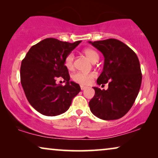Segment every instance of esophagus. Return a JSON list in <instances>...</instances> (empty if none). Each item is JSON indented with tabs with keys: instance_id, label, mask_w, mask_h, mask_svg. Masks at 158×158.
Segmentation results:
<instances>
[{
	"instance_id": "1",
	"label": "esophagus",
	"mask_w": 158,
	"mask_h": 158,
	"mask_svg": "<svg viewBox=\"0 0 158 158\" xmlns=\"http://www.w3.org/2000/svg\"><path fill=\"white\" fill-rule=\"evenodd\" d=\"M86 88V87L85 86H84V85H81V89L82 90H85Z\"/></svg>"
}]
</instances>
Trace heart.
<instances>
[{"mask_svg":"<svg viewBox=\"0 0 158 158\" xmlns=\"http://www.w3.org/2000/svg\"><path fill=\"white\" fill-rule=\"evenodd\" d=\"M83 52L87 57L89 58L90 61L94 62L98 61L99 55L96 50L93 49H85ZM74 54L70 52L66 55L64 60V65L69 70H73L74 68ZM96 76L95 73H83V72H77L73 75V81L75 83L81 84V85H88L91 83Z\"/></svg>","mask_w":158,"mask_h":158,"instance_id":"obj_1","label":"heart"}]
</instances>
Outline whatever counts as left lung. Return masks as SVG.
<instances>
[{
	"label": "left lung",
	"instance_id": "obj_1",
	"mask_svg": "<svg viewBox=\"0 0 158 158\" xmlns=\"http://www.w3.org/2000/svg\"><path fill=\"white\" fill-rule=\"evenodd\" d=\"M89 43L104 56L103 70L97 83H109L106 90L94 87L90 111L101 119H118L129 111L139 94L142 77L139 59L132 49L115 39Z\"/></svg>",
	"mask_w": 158,
	"mask_h": 158
}]
</instances>
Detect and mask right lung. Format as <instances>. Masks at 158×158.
Here are the masks:
<instances>
[{
	"label": "right lung",
	"instance_id": "right-lung-1",
	"mask_svg": "<svg viewBox=\"0 0 158 158\" xmlns=\"http://www.w3.org/2000/svg\"><path fill=\"white\" fill-rule=\"evenodd\" d=\"M81 42L45 39L32 46L21 62V83L26 97L31 106L43 115L63 114L81 91L78 84L70 81L68 70L64 65L66 55ZM57 78L63 79L66 85L56 84Z\"/></svg>",
	"mask_w": 158,
	"mask_h": 158
}]
</instances>
